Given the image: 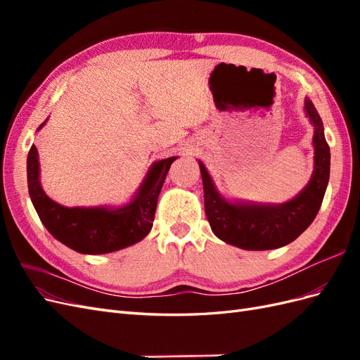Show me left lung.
<instances>
[{
  "instance_id": "left-lung-1",
  "label": "left lung",
  "mask_w": 360,
  "mask_h": 360,
  "mask_svg": "<svg viewBox=\"0 0 360 360\" xmlns=\"http://www.w3.org/2000/svg\"><path fill=\"white\" fill-rule=\"evenodd\" d=\"M304 110L312 122L314 132V174L296 198L281 205L230 204L216 192L205 167L200 162L204 210L213 233L225 243L249 250L276 249L291 243L307 230L317 216L330 174V148L326 143L321 118L309 99Z\"/></svg>"
}]
</instances>
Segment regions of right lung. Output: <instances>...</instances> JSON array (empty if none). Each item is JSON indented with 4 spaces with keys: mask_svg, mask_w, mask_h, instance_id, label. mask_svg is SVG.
I'll return each mask as SVG.
<instances>
[{
    "mask_svg": "<svg viewBox=\"0 0 360 360\" xmlns=\"http://www.w3.org/2000/svg\"><path fill=\"white\" fill-rule=\"evenodd\" d=\"M176 159L168 158L156 162L135 200L123 209H68L43 192L39 181L37 148L31 146L27 159L28 192L41 224L57 240L79 254L114 252L138 243L150 233L162 184Z\"/></svg>",
    "mask_w": 360,
    "mask_h": 360,
    "instance_id": "obj_1",
    "label": "right lung"
}]
</instances>
